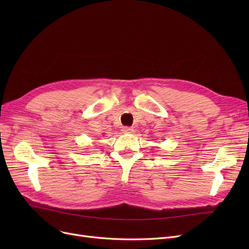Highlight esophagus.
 Wrapping results in <instances>:
<instances>
[{
	"label": "esophagus",
	"instance_id": "34e87169",
	"mask_svg": "<svg viewBox=\"0 0 249 249\" xmlns=\"http://www.w3.org/2000/svg\"><path fill=\"white\" fill-rule=\"evenodd\" d=\"M122 131L124 134H131V133L134 132V129H133V127H130V126H124Z\"/></svg>",
	"mask_w": 249,
	"mask_h": 249
}]
</instances>
